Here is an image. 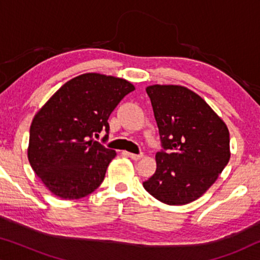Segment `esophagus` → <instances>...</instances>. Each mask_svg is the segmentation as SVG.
<instances>
[{
    "mask_svg": "<svg viewBox=\"0 0 260 260\" xmlns=\"http://www.w3.org/2000/svg\"><path fill=\"white\" fill-rule=\"evenodd\" d=\"M125 154L129 156L130 158L135 159V161H138V159H141L142 157H143V154H131V152H125Z\"/></svg>",
    "mask_w": 260,
    "mask_h": 260,
    "instance_id": "obj_1",
    "label": "esophagus"
}]
</instances>
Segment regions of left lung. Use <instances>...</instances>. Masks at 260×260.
Segmentation results:
<instances>
[{
  "label": "left lung",
  "instance_id": "8db88e82",
  "mask_svg": "<svg viewBox=\"0 0 260 260\" xmlns=\"http://www.w3.org/2000/svg\"><path fill=\"white\" fill-rule=\"evenodd\" d=\"M145 91L167 151L156 154V172L143 187L163 204H189L209 189L229 163V129L189 88L156 84Z\"/></svg>",
  "mask_w": 260,
  "mask_h": 260
}]
</instances>
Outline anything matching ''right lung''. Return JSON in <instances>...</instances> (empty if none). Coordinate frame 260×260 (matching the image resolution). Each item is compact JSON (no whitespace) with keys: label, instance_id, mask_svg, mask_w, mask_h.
<instances>
[{"label":"right lung","instance_id":"right-lung-1","mask_svg":"<svg viewBox=\"0 0 260 260\" xmlns=\"http://www.w3.org/2000/svg\"><path fill=\"white\" fill-rule=\"evenodd\" d=\"M134 90L122 78L84 73L63 84L37 112L28 161L52 194L77 200L101 186L116 151L93 136L109 133L110 115Z\"/></svg>","mask_w":260,"mask_h":260}]
</instances>
